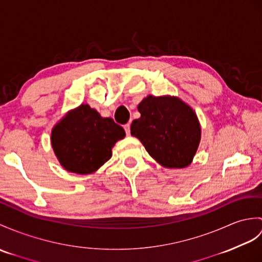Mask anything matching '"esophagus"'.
<instances>
[{
  "label": "esophagus",
  "mask_w": 262,
  "mask_h": 262,
  "mask_svg": "<svg viewBox=\"0 0 262 262\" xmlns=\"http://www.w3.org/2000/svg\"><path fill=\"white\" fill-rule=\"evenodd\" d=\"M124 129H125L127 135H129V134H130V125H129V124L124 125Z\"/></svg>",
  "instance_id": "1"
}]
</instances>
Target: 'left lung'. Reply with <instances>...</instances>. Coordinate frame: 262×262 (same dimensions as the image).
Returning a JSON list of instances; mask_svg holds the SVG:
<instances>
[{"label": "left lung", "instance_id": "8db88e82", "mask_svg": "<svg viewBox=\"0 0 262 262\" xmlns=\"http://www.w3.org/2000/svg\"><path fill=\"white\" fill-rule=\"evenodd\" d=\"M141 117L133 120L130 134L148 154L169 168L190 165L201 138L195 113L176 97L148 96L138 105Z\"/></svg>", "mask_w": 262, "mask_h": 262}]
</instances>
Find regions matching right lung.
I'll use <instances>...</instances> for the list:
<instances>
[{"label":"right lung","mask_w":262,"mask_h":262,"mask_svg":"<svg viewBox=\"0 0 262 262\" xmlns=\"http://www.w3.org/2000/svg\"><path fill=\"white\" fill-rule=\"evenodd\" d=\"M125 135L114 119L102 118L95 109L81 105L54 126L51 143L67 171L89 174L111 159L115 143Z\"/></svg>","instance_id":"right-lung-1"}]
</instances>
